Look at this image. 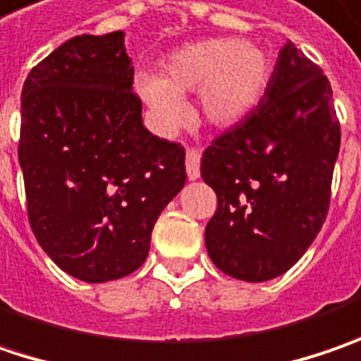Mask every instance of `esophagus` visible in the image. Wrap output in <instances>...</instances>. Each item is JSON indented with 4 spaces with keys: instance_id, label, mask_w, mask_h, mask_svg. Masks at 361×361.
<instances>
[{
    "instance_id": "esophagus-1",
    "label": "esophagus",
    "mask_w": 361,
    "mask_h": 361,
    "mask_svg": "<svg viewBox=\"0 0 361 361\" xmlns=\"http://www.w3.org/2000/svg\"><path fill=\"white\" fill-rule=\"evenodd\" d=\"M185 171L188 180H197L200 178V153L196 149H188L185 153Z\"/></svg>"
}]
</instances>
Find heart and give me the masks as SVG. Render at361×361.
Instances as JSON below:
<instances>
[{
  "instance_id": "b5f03b06",
  "label": "heart",
  "mask_w": 361,
  "mask_h": 361,
  "mask_svg": "<svg viewBox=\"0 0 361 361\" xmlns=\"http://www.w3.org/2000/svg\"><path fill=\"white\" fill-rule=\"evenodd\" d=\"M271 62L255 44L220 38L188 44L167 60L165 76L137 74L135 90L161 135L188 117L183 94L197 90L196 117L212 129H230L248 117L269 82Z\"/></svg>"
}]
</instances>
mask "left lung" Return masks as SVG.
Wrapping results in <instances>:
<instances>
[{
	"label": "left lung",
	"mask_w": 361,
	"mask_h": 361,
	"mask_svg": "<svg viewBox=\"0 0 361 361\" xmlns=\"http://www.w3.org/2000/svg\"><path fill=\"white\" fill-rule=\"evenodd\" d=\"M339 137L327 76L289 39L259 106L202 157L218 196L206 248L222 273L262 283L305 255L327 216Z\"/></svg>",
	"instance_id": "obj_1"
}]
</instances>
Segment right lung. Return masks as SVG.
Here are the masks:
<instances>
[{"instance_id":"add662e5","label":"right lung","mask_w":361,"mask_h":361,"mask_svg":"<svg viewBox=\"0 0 361 361\" xmlns=\"http://www.w3.org/2000/svg\"><path fill=\"white\" fill-rule=\"evenodd\" d=\"M18 157L36 240L85 283L137 271L185 183L183 147L143 125L123 32L76 36L32 68Z\"/></svg>"}]
</instances>
